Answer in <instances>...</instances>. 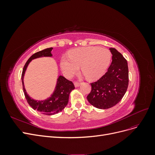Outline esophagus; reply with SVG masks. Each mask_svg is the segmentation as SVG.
I'll return each mask as SVG.
<instances>
[{"label":"esophagus","mask_w":155,"mask_h":155,"mask_svg":"<svg viewBox=\"0 0 155 155\" xmlns=\"http://www.w3.org/2000/svg\"><path fill=\"white\" fill-rule=\"evenodd\" d=\"M80 83H79V82H77V81H75L74 82V85H75V87H79V85H80Z\"/></svg>","instance_id":"34e87169"}]
</instances>
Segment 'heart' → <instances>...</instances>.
<instances>
[{"label": "heart", "instance_id": "obj_1", "mask_svg": "<svg viewBox=\"0 0 155 155\" xmlns=\"http://www.w3.org/2000/svg\"><path fill=\"white\" fill-rule=\"evenodd\" d=\"M68 58L61 59V68L65 76L70 78L81 66V72L89 80H95L104 75L110 63L109 50L99 46L74 48L68 52Z\"/></svg>", "mask_w": 155, "mask_h": 155}]
</instances>
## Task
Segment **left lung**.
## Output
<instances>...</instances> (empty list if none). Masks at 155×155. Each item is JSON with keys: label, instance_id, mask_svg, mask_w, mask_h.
Instances as JSON below:
<instances>
[{"label": "left lung", "instance_id": "8db88e82", "mask_svg": "<svg viewBox=\"0 0 155 155\" xmlns=\"http://www.w3.org/2000/svg\"><path fill=\"white\" fill-rule=\"evenodd\" d=\"M112 63L107 72L96 82L87 96L90 104L97 109H107L121 101L129 85V69L127 60L115 48H110Z\"/></svg>", "mask_w": 155, "mask_h": 155}]
</instances>
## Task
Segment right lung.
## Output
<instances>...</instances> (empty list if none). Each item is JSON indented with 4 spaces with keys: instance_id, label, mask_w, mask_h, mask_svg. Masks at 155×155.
<instances>
[{
    "instance_id": "add662e5",
    "label": "right lung",
    "mask_w": 155,
    "mask_h": 155,
    "mask_svg": "<svg viewBox=\"0 0 155 155\" xmlns=\"http://www.w3.org/2000/svg\"><path fill=\"white\" fill-rule=\"evenodd\" d=\"M52 49L53 48H46L33 54L25 64L21 76L23 92H24L27 102L28 103L32 109L41 112V113H43V114L47 115L57 114L64 109V108L68 104L70 93L75 88L74 83L72 81L68 80L64 77L60 76L58 79L57 85L55 88V91L51 97L44 101H36L31 99L27 94L24 86L23 78H24L28 65L32 59L41 57H51L52 55L51 53Z\"/></svg>"
}]
</instances>
